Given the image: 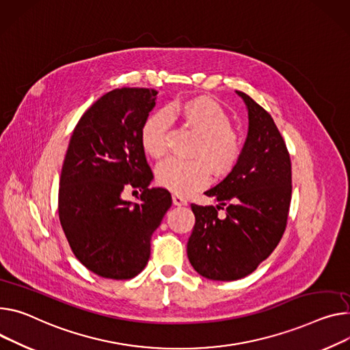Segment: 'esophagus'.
<instances>
[{
  "mask_svg": "<svg viewBox=\"0 0 350 350\" xmlns=\"http://www.w3.org/2000/svg\"><path fill=\"white\" fill-rule=\"evenodd\" d=\"M172 202L175 206H186L187 204V200L185 198H182L180 195H174Z\"/></svg>",
  "mask_w": 350,
  "mask_h": 350,
  "instance_id": "34e87169",
  "label": "esophagus"
}]
</instances>
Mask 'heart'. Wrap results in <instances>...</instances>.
I'll return each instance as SVG.
<instances>
[{
    "mask_svg": "<svg viewBox=\"0 0 350 350\" xmlns=\"http://www.w3.org/2000/svg\"><path fill=\"white\" fill-rule=\"evenodd\" d=\"M167 113L198 137L191 148L193 159H168L157 168V182L175 195H189L206 186L210 171L228 175L239 163L244 139L231 126L224 107L211 98L196 96L171 105ZM168 119L164 112L150 113L140 127V143L147 155L159 159L167 154Z\"/></svg>",
    "mask_w": 350,
    "mask_h": 350,
    "instance_id": "b5f03b06",
    "label": "heart"
}]
</instances>
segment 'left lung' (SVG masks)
I'll return each mask as SVG.
<instances>
[{
	"mask_svg": "<svg viewBox=\"0 0 350 350\" xmlns=\"http://www.w3.org/2000/svg\"><path fill=\"white\" fill-rule=\"evenodd\" d=\"M250 130L238 165L206 192L217 206L192 203L196 223L187 241L195 271L211 280L251 275L278 247L291 202V161L272 116L250 95Z\"/></svg>",
	"mask_w": 350,
	"mask_h": 350,
	"instance_id": "obj_1",
	"label": "left lung"
}]
</instances>
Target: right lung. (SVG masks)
<instances>
[{"instance_id":"right-lung-1","label":"right lung","mask_w":350,"mask_h":350,"mask_svg":"<svg viewBox=\"0 0 350 350\" xmlns=\"http://www.w3.org/2000/svg\"><path fill=\"white\" fill-rule=\"evenodd\" d=\"M157 94L124 87L100 96L78 120L63 163L60 224L75 258L105 279L143 271L151 235L172 204L167 189L148 187L154 175L140 143ZM127 189H140L142 202L123 201Z\"/></svg>"}]
</instances>
